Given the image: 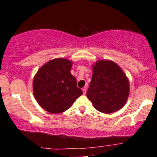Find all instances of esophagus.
<instances>
[{"mask_svg":"<svg viewBox=\"0 0 157 157\" xmlns=\"http://www.w3.org/2000/svg\"><path fill=\"white\" fill-rule=\"evenodd\" d=\"M82 93H83V94H86V87H84L83 89H82Z\"/></svg>","mask_w":157,"mask_h":157,"instance_id":"1","label":"esophagus"}]
</instances>
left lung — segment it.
Returning a JSON list of instances; mask_svg holds the SVG:
<instances>
[{
  "label": "left lung",
  "instance_id": "8db88e82",
  "mask_svg": "<svg viewBox=\"0 0 157 157\" xmlns=\"http://www.w3.org/2000/svg\"><path fill=\"white\" fill-rule=\"evenodd\" d=\"M92 71L86 95L94 107L105 113L121 109L130 91L128 79L122 68L112 60H100L92 65Z\"/></svg>",
  "mask_w": 157,
  "mask_h": 157
}]
</instances>
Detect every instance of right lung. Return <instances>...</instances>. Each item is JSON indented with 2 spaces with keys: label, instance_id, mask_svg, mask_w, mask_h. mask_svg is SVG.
I'll return each instance as SVG.
<instances>
[{
  "label": "right lung",
  "instance_id": "right-lung-1",
  "mask_svg": "<svg viewBox=\"0 0 157 157\" xmlns=\"http://www.w3.org/2000/svg\"><path fill=\"white\" fill-rule=\"evenodd\" d=\"M72 65V61L66 58H55L41 66L35 74L34 96L37 103L48 112H64L82 94L71 74Z\"/></svg>",
  "mask_w": 157,
  "mask_h": 157
}]
</instances>
